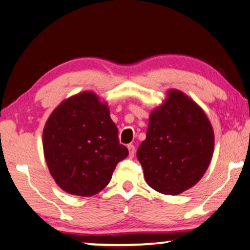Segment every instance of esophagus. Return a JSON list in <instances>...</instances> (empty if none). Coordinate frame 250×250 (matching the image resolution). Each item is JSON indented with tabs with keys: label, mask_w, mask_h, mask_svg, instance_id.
Here are the masks:
<instances>
[{
	"label": "esophagus",
	"mask_w": 250,
	"mask_h": 250,
	"mask_svg": "<svg viewBox=\"0 0 250 250\" xmlns=\"http://www.w3.org/2000/svg\"><path fill=\"white\" fill-rule=\"evenodd\" d=\"M128 149H129V156H130V157H133V156H135V153H136V147L133 146V145H131V144H130V145H128Z\"/></svg>",
	"instance_id": "1"
}]
</instances>
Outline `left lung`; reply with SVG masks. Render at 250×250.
<instances>
[{
  "label": "left lung",
  "instance_id": "obj_1",
  "mask_svg": "<svg viewBox=\"0 0 250 250\" xmlns=\"http://www.w3.org/2000/svg\"><path fill=\"white\" fill-rule=\"evenodd\" d=\"M213 149L214 132L206 114L184 93L171 89L165 103L150 114L137 159L149 187L178 195L200 180Z\"/></svg>",
  "mask_w": 250,
  "mask_h": 250
}]
</instances>
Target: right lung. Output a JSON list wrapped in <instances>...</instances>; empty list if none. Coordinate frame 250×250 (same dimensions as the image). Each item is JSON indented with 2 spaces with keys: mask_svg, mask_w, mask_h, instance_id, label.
I'll use <instances>...</instances> for the list:
<instances>
[{
  "mask_svg": "<svg viewBox=\"0 0 250 250\" xmlns=\"http://www.w3.org/2000/svg\"><path fill=\"white\" fill-rule=\"evenodd\" d=\"M48 170L60 188L71 195L93 196L110 182L119 162L128 156L107 105L93 91L63 101L43 131Z\"/></svg>",
  "mask_w": 250,
  "mask_h": 250,
  "instance_id": "obj_1",
  "label": "right lung"
}]
</instances>
